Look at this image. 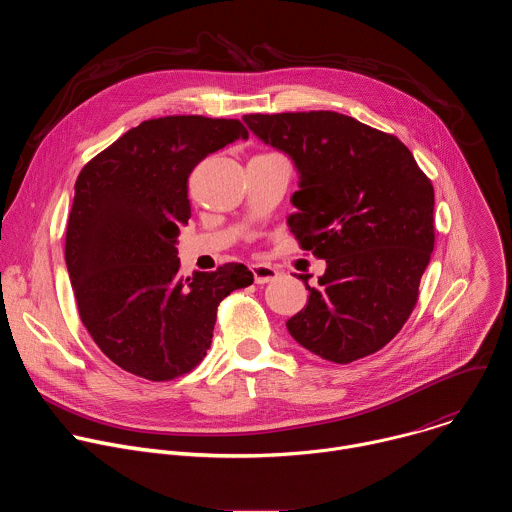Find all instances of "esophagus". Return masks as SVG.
Segmentation results:
<instances>
[{
    "label": "esophagus",
    "instance_id": "34e87169",
    "mask_svg": "<svg viewBox=\"0 0 512 512\" xmlns=\"http://www.w3.org/2000/svg\"><path fill=\"white\" fill-rule=\"evenodd\" d=\"M251 273H253L255 283H259V285L269 283V281L277 279V275H279V271H277L273 265H267V263H255V265H251Z\"/></svg>",
    "mask_w": 512,
    "mask_h": 512
}]
</instances>
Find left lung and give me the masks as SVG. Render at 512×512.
<instances>
[{"instance_id":"1","label":"left lung","mask_w":512,"mask_h":512,"mask_svg":"<svg viewBox=\"0 0 512 512\" xmlns=\"http://www.w3.org/2000/svg\"><path fill=\"white\" fill-rule=\"evenodd\" d=\"M249 129L294 160L298 210L287 218L300 247L326 259L308 306L287 330L338 364L389 344L411 316L429 263L433 186L395 135L336 111L251 113Z\"/></svg>"}]
</instances>
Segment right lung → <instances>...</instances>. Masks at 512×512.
I'll return each mask as SVG.
<instances>
[{
	"mask_svg": "<svg viewBox=\"0 0 512 512\" xmlns=\"http://www.w3.org/2000/svg\"><path fill=\"white\" fill-rule=\"evenodd\" d=\"M247 137L239 119H150L77 178L64 259L79 316L103 354L135 377L190 373L210 348L218 304L253 283L243 263L178 275V233L192 214L188 176L208 154Z\"/></svg>",
	"mask_w": 512,
	"mask_h": 512,
	"instance_id": "1",
	"label": "right lung"
}]
</instances>
